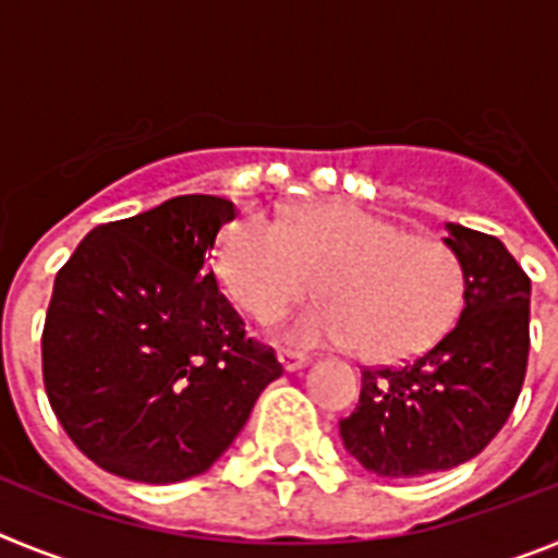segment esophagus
I'll return each instance as SVG.
<instances>
[{
	"instance_id": "1",
	"label": "esophagus",
	"mask_w": 558,
	"mask_h": 558,
	"mask_svg": "<svg viewBox=\"0 0 558 558\" xmlns=\"http://www.w3.org/2000/svg\"><path fill=\"white\" fill-rule=\"evenodd\" d=\"M276 357H279V363H282L284 372H295V368H304L310 363L307 354L293 352V349H279V352H276Z\"/></svg>"
}]
</instances>
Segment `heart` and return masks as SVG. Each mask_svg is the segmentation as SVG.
<instances>
[{
  "mask_svg": "<svg viewBox=\"0 0 558 558\" xmlns=\"http://www.w3.org/2000/svg\"><path fill=\"white\" fill-rule=\"evenodd\" d=\"M215 270L234 307L259 322L315 284L324 302L284 318L282 338L299 347H354L383 363L433 347L456 318L463 290L452 248L349 204L310 206L282 223L259 211L243 215L220 236Z\"/></svg>",
  "mask_w": 558,
  "mask_h": 558,
  "instance_id": "obj_1",
  "label": "heart"
}]
</instances>
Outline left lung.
<instances>
[{"label": "left lung", "mask_w": 558, "mask_h": 558, "mask_svg": "<svg viewBox=\"0 0 558 558\" xmlns=\"http://www.w3.org/2000/svg\"><path fill=\"white\" fill-rule=\"evenodd\" d=\"M463 270L458 322L402 366L363 368L340 418L343 447L379 477H418L475 458L500 433L529 366L531 279L492 234L447 223Z\"/></svg>", "instance_id": "obj_1"}]
</instances>
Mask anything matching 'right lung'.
I'll use <instances>...</instances> for the list:
<instances>
[{"label":"right lung","mask_w":558,"mask_h":558,"mask_svg":"<svg viewBox=\"0 0 558 558\" xmlns=\"http://www.w3.org/2000/svg\"><path fill=\"white\" fill-rule=\"evenodd\" d=\"M231 201L179 195L83 236L58 270L44 388L77 450L111 475L179 483L218 461L282 377L209 270Z\"/></svg>","instance_id":"right-lung-1"}]
</instances>
